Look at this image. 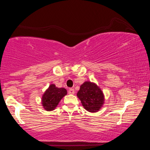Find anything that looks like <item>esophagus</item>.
Segmentation results:
<instances>
[{"mask_svg": "<svg viewBox=\"0 0 150 150\" xmlns=\"http://www.w3.org/2000/svg\"><path fill=\"white\" fill-rule=\"evenodd\" d=\"M68 93L70 94V95H73V94L75 93V90H74V88H69V91H68Z\"/></svg>", "mask_w": 150, "mask_h": 150, "instance_id": "1", "label": "esophagus"}]
</instances>
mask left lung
Wrapping results in <instances>:
<instances>
[{
	"instance_id": "obj_1",
	"label": "left lung",
	"mask_w": 150,
	"mask_h": 150,
	"mask_svg": "<svg viewBox=\"0 0 150 150\" xmlns=\"http://www.w3.org/2000/svg\"><path fill=\"white\" fill-rule=\"evenodd\" d=\"M86 110L96 112L102 107L105 101L103 91L95 83L85 81L81 85L77 94Z\"/></svg>"
}]
</instances>
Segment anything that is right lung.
I'll list each match as a JSON object with an SVG mask.
<instances>
[{"label": "right lung", "instance_id": "right-lung-1", "mask_svg": "<svg viewBox=\"0 0 150 150\" xmlns=\"http://www.w3.org/2000/svg\"><path fill=\"white\" fill-rule=\"evenodd\" d=\"M67 90L64 88H57L54 84L50 85L42 96V103L45 110L52 111L56 108L59 101L67 95Z\"/></svg>", "mask_w": 150, "mask_h": 150}]
</instances>
